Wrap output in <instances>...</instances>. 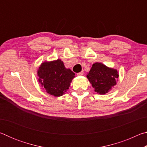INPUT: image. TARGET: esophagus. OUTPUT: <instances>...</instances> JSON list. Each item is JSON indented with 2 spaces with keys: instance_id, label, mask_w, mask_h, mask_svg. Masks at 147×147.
<instances>
[{
  "instance_id": "obj_1",
  "label": "esophagus",
  "mask_w": 147,
  "mask_h": 147,
  "mask_svg": "<svg viewBox=\"0 0 147 147\" xmlns=\"http://www.w3.org/2000/svg\"><path fill=\"white\" fill-rule=\"evenodd\" d=\"M83 74H84V72L83 71H81V72H80V73H77V75H78V76H82Z\"/></svg>"
}]
</instances>
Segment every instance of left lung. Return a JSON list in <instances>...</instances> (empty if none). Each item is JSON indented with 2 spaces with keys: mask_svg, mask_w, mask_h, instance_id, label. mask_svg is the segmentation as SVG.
<instances>
[{
  "mask_svg": "<svg viewBox=\"0 0 147 147\" xmlns=\"http://www.w3.org/2000/svg\"><path fill=\"white\" fill-rule=\"evenodd\" d=\"M119 76L116 69L108 67L103 63L96 62L93 64L86 77L94 88V92L104 94L116 86Z\"/></svg>",
  "mask_w": 147,
  "mask_h": 147,
  "instance_id": "obj_1",
  "label": "left lung"
}]
</instances>
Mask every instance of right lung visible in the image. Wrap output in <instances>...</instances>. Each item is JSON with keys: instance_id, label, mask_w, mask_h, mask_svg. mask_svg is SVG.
I'll return each mask as SVG.
<instances>
[{"instance_id": "add662e5", "label": "right lung", "mask_w": 147, "mask_h": 147, "mask_svg": "<svg viewBox=\"0 0 147 147\" xmlns=\"http://www.w3.org/2000/svg\"><path fill=\"white\" fill-rule=\"evenodd\" d=\"M37 74L43 89L56 97L65 93L75 77V74L71 69L65 68L60 59L43 61L39 65Z\"/></svg>"}]
</instances>
